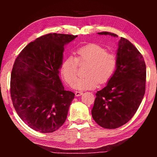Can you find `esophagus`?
<instances>
[{
  "label": "esophagus",
  "instance_id": "obj_1",
  "mask_svg": "<svg viewBox=\"0 0 157 157\" xmlns=\"http://www.w3.org/2000/svg\"><path fill=\"white\" fill-rule=\"evenodd\" d=\"M82 94H83V93H82V91H76L75 92V95L77 97L80 96V95H82Z\"/></svg>",
  "mask_w": 157,
  "mask_h": 157
}]
</instances>
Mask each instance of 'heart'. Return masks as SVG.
<instances>
[{"label": "heart", "instance_id": "1", "mask_svg": "<svg viewBox=\"0 0 157 157\" xmlns=\"http://www.w3.org/2000/svg\"><path fill=\"white\" fill-rule=\"evenodd\" d=\"M76 58L69 56L63 60L62 72L63 78L68 84H72L77 75L78 62H88L86 78H79L72 84L78 90L94 89L99 82L105 83L113 75L116 67V59L113 55L107 53L105 48L97 44H90L84 46L76 51Z\"/></svg>", "mask_w": 157, "mask_h": 157}]
</instances>
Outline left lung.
I'll return each instance as SVG.
<instances>
[{
    "instance_id": "1",
    "label": "left lung",
    "mask_w": 157,
    "mask_h": 157,
    "mask_svg": "<svg viewBox=\"0 0 157 157\" xmlns=\"http://www.w3.org/2000/svg\"><path fill=\"white\" fill-rule=\"evenodd\" d=\"M98 34L118 37L108 32ZM116 59V70L106 86L95 94L91 110L94 120L106 129H116L127 123L139 107L145 90V63L136 48L121 37Z\"/></svg>"
}]
</instances>
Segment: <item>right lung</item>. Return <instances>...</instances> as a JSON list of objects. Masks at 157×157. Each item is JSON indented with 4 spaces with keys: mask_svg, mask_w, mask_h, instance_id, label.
Listing matches in <instances>:
<instances>
[{
    "mask_svg": "<svg viewBox=\"0 0 157 157\" xmlns=\"http://www.w3.org/2000/svg\"><path fill=\"white\" fill-rule=\"evenodd\" d=\"M78 35L48 34L27 45L16 59L10 93L16 111L34 130L52 133L64 123L75 97L59 78L66 45Z\"/></svg>",
    "mask_w": 157,
    "mask_h": 157,
    "instance_id": "add662e5",
    "label": "right lung"
}]
</instances>
